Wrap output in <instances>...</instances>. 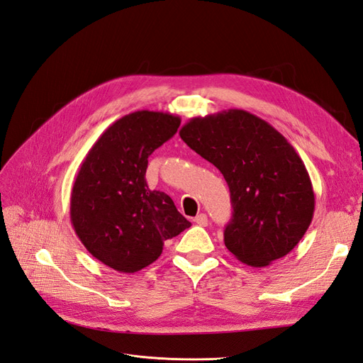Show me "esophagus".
<instances>
[{
  "label": "esophagus",
  "mask_w": 363,
  "mask_h": 363,
  "mask_svg": "<svg viewBox=\"0 0 363 363\" xmlns=\"http://www.w3.org/2000/svg\"><path fill=\"white\" fill-rule=\"evenodd\" d=\"M194 223H195V224H199V225H201V227H206V225H207V215H206V213L196 215V216H195V219H194Z\"/></svg>",
  "instance_id": "esophagus-1"
}]
</instances>
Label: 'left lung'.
Here are the masks:
<instances>
[{
	"label": "left lung",
	"instance_id": "1",
	"mask_svg": "<svg viewBox=\"0 0 363 363\" xmlns=\"http://www.w3.org/2000/svg\"><path fill=\"white\" fill-rule=\"evenodd\" d=\"M180 138L221 171L233 216L224 242L262 268L291 252L309 228L315 194L301 157L267 121L240 108L192 118Z\"/></svg>",
	"mask_w": 363,
	"mask_h": 363
}]
</instances>
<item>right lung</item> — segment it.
I'll list each match as a JSON object with an SVG mask.
<instances>
[{
    "label": "right lung",
    "mask_w": 363,
    "mask_h": 363,
    "mask_svg": "<svg viewBox=\"0 0 363 363\" xmlns=\"http://www.w3.org/2000/svg\"><path fill=\"white\" fill-rule=\"evenodd\" d=\"M180 116L138 111L106 128L80 164L71 191V224L108 268L136 272L162 255L164 240L191 223L171 196L145 180L151 152L171 139Z\"/></svg>",
    "instance_id": "1"
}]
</instances>
